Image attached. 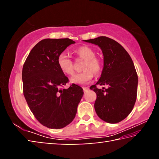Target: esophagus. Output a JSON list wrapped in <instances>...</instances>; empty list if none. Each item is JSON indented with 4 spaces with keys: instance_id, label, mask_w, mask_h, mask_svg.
I'll return each mask as SVG.
<instances>
[{
    "instance_id": "esophagus-1",
    "label": "esophagus",
    "mask_w": 159,
    "mask_h": 159,
    "mask_svg": "<svg viewBox=\"0 0 159 159\" xmlns=\"http://www.w3.org/2000/svg\"><path fill=\"white\" fill-rule=\"evenodd\" d=\"M83 91H84V93H86V92H88V90H89V88H88V87H83Z\"/></svg>"
}]
</instances>
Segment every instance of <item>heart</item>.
<instances>
[{
    "instance_id": "1",
    "label": "heart",
    "mask_w": 159,
    "mask_h": 159,
    "mask_svg": "<svg viewBox=\"0 0 159 159\" xmlns=\"http://www.w3.org/2000/svg\"><path fill=\"white\" fill-rule=\"evenodd\" d=\"M76 55L84 60L81 73L77 74L71 78V82L76 84H85L91 80L94 73H98L102 69V64L98 59L95 57V52L88 46H81L75 50ZM57 64L64 74L71 76L74 74L72 62L65 53H61L57 57Z\"/></svg>"
}]
</instances>
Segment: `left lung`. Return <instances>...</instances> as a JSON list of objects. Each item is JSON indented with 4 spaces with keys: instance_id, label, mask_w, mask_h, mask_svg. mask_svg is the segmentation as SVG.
<instances>
[{
    "instance_id": "left-lung-1",
    "label": "left lung",
    "mask_w": 159,
    "mask_h": 159,
    "mask_svg": "<svg viewBox=\"0 0 159 159\" xmlns=\"http://www.w3.org/2000/svg\"><path fill=\"white\" fill-rule=\"evenodd\" d=\"M83 41L98 45L104 56L101 76L90 88L97 94L94 104L97 114L107 123L121 121L130 114L137 99L138 77L133 61L121 45L108 37ZM97 84H107L108 88L99 89Z\"/></svg>"
}]
</instances>
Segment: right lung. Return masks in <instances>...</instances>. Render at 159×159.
I'll return each instance as SVG.
<instances>
[{"instance_id": "add662e5", "label": "right lung", "mask_w": 159, "mask_h": 159, "mask_svg": "<svg viewBox=\"0 0 159 159\" xmlns=\"http://www.w3.org/2000/svg\"><path fill=\"white\" fill-rule=\"evenodd\" d=\"M75 41L69 39H43L32 48L22 69L23 93L29 109L45 127L64 128L74 119L83 95L81 87L72 84L57 64V57Z\"/></svg>"}]
</instances>
